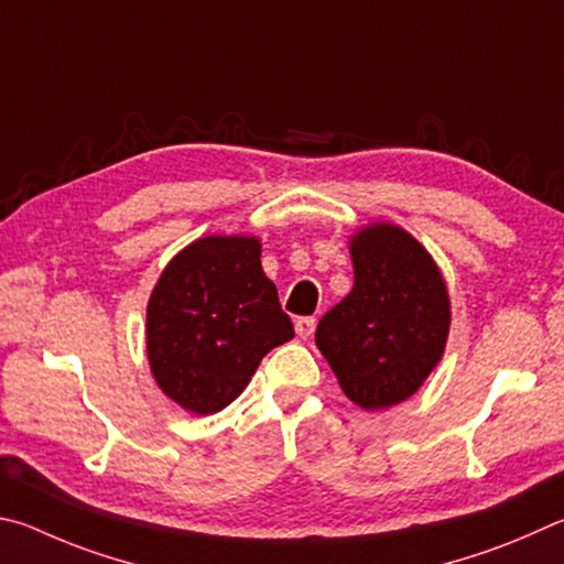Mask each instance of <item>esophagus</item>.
<instances>
[{"mask_svg": "<svg viewBox=\"0 0 564 564\" xmlns=\"http://www.w3.org/2000/svg\"><path fill=\"white\" fill-rule=\"evenodd\" d=\"M294 329H297V334L302 339H310L314 329H317V319L314 317H300L297 322H294Z\"/></svg>", "mask_w": 564, "mask_h": 564, "instance_id": "1", "label": "esophagus"}]
</instances>
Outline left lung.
<instances>
[{
	"instance_id": "left-lung-1",
	"label": "left lung",
	"mask_w": 564,
	"mask_h": 564,
	"mask_svg": "<svg viewBox=\"0 0 564 564\" xmlns=\"http://www.w3.org/2000/svg\"><path fill=\"white\" fill-rule=\"evenodd\" d=\"M354 288L324 314L317 347L344 393L377 411L406 401L446 349L451 302L431 254L397 225L351 240Z\"/></svg>"
}]
</instances>
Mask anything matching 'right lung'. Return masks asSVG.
Returning a JSON list of instances; mask_svg holds the SVG:
<instances>
[{
    "mask_svg": "<svg viewBox=\"0 0 564 564\" xmlns=\"http://www.w3.org/2000/svg\"><path fill=\"white\" fill-rule=\"evenodd\" d=\"M148 361L167 397L217 413L267 351L294 337L254 237H203L177 252L148 302Z\"/></svg>",
    "mask_w": 564,
    "mask_h": 564,
    "instance_id": "obj_1",
    "label": "right lung"
}]
</instances>
